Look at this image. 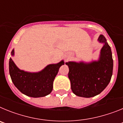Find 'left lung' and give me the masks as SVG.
<instances>
[{"label": "left lung", "mask_w": 123, "mask_h": 123, "mask_svg": "<svg viewBox=\"0 0 123 123\" xmlns=\"http://www.w3.org/2000/svg\"><path fill=\"white\" fill-rule=\"evenodd\" d=\"M98 40L104 43L99 60L89 64L66 63L69 67L71 90L78 96L89 98L100 94L111 78L113 61L110 47L103 35L100 36Z\"/></svg>", "instance_id": "1"}]
</instances>
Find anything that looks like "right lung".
Returning <instances> with one entry per match:
<instances>
[{"label": "right lung", "mask_w": 123, "mask_h": 123, "mask_svg": "<svg viewBox=\"0 0 123 123\" xmlns=\"http://www.w3.org/2000/svg\"><path fill=\"white\" fill-rule=\"evenodd\" d=\"M11 54L13 55L14 50ZM64 63L62 61L57 64L48 65L40 72L31 73L18 69L10 58L9 73L13 83L21 93L31 97H41L52 92L54 79L60 67Z\"/></svg>", "instance_id": "obj_1"}]
</instances>
